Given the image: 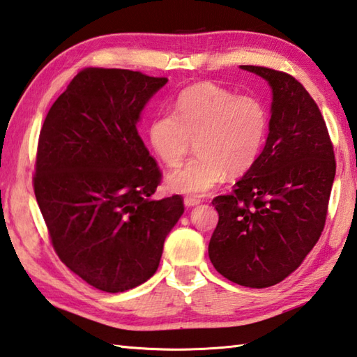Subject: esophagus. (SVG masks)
<instances>
[{"label":"esophagus","instance_id":"34e87169","mask_svg":"<svg viewBox=\"0 0 357 357\" xmlns=\"http://www.w3.org/2000/svg\"><path fill=\"white\" fill-rule=\"evenodd\" d=\"M199 202H201V199L193 198V197H185L184 198V206L185 207H195V206H198Z\"/></svg>","mask_w":357,"mask_h":357}]
</instances>
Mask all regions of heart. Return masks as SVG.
Listing matches in <instances>:
<instances>
[{"label": "heart", "instance_id": "b5f03b06", "mask_svg": "<svg viewBox=\"0 0 357 357\" xmlns=\"http://www.w3.org/2000/svg\"><path fill=\"white\" fill-rule=\"evenodd\" d=\"M268 109L252 96H236L213 83L181 91L176 113L162 111L146 128L149 144L165 165L176 167L195 141L198 155L169 173L167 185L185 195H204L229 174L255 164L268 132Z\"/></svg>", "mask_w": 357, "mask_h": 357}]
</instances>
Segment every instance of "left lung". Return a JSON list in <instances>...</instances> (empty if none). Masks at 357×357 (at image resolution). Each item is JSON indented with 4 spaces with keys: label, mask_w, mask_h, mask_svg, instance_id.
Masks as SVG:
<instances>
[{
    "label": "left lung",
    "mask_w": 357,
    "mask_h": 357,
    "mask_svg": "<svg viewBox=\"0 0 357 357\" xmlns=\"http://www.w3.org/2000/svg\"><path fill=\"white\" fill-rule=\"evenodd\" d=\"M272 89L269 135L230 195L216 197L208 258L227 280L268 288L292 274L322 234L336 160L324 116L294 77L240 66Z\"/></svg>",
    "instance_id": "left-lung-1"
}]
</instances>
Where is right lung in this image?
Wrapping results in <instances>:
<instances>
[{"label": "right lung", "instance_id": "add662e5", "mask_svg": "<svg viewBox=\"0 0 357 357\" xmlns=\"http://www.w3.org/2000/svg\"><path fill=\"white\" fill-rule=\"evenodd\" d=\"M167 82L86 68L40 131L33 192L52 246L74 274L105 292L149 280L184 213L179 195L151 198L160 172L137 132L145 105Z\"/></svg>", "mask_w": 357, "mask_h": 357}]
</instances>
